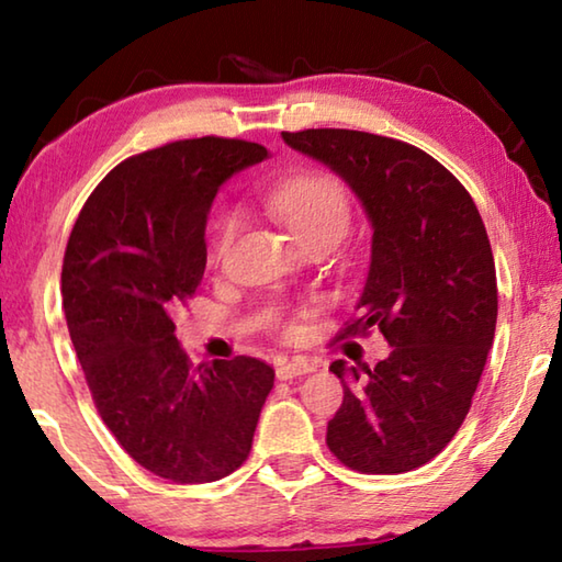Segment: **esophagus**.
<instances>
[{"mask_svg":"<svg viewBox=\"0 0 562 562\" xmlns=\"http://www.w3.org/2000/svg\"><path fill=\"white\" fill-rule=\"evenodd\" d=\"M310 372H315V364H310L307 359H290V361H282L278 367V379H294Z\"/></svg>","mask_w":562,"mask_h":562,"instance_id":"1","label":"esophagus"}]
</instances>
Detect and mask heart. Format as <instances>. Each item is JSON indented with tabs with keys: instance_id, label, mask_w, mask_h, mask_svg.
Returning <instances> with one entry per match:
<instances>
[{
	"instance_id": "obj_1",
	"label": "heart",
	"mask_w": 562,
	"mask_h": 562,
	"mask_svg": "<svg viewBox=\"0 0 562 562\" xmlns=\"http://www.w3.org/2000/svg\"><path fill=\"white\" fill-rule=\"evenodd\" d=\"M270 211L290 227L294 240L325 237L335 245L347 233L351 205L347 190L327 173H304L274 186L265 198ZM243 217L237 211H225L215 221L213 252L221 255L240 231Z\"/></svg>"
}]
</instances>
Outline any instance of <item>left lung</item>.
Listing matches in <instances>:
<instances>
[{"mask_svg": "<svg viewBox=\"0 0 562 562\" xmlns=\"http://www.w3.org/2000/svg\"><path fill=\"white\" fill-rule=\"evenodd\" d=\"M284 144L351 188L372 225V258L347 335L376 327L374 369L331 361L345 402L327 446L361 473H404L461 429L496 335V265L479 207L439 160L347 128L282 133Z\"/></svg>", "mask_w": 562, "mask_h": 562, "instance_id": "8db88e82", "label": "left lung"}]
</instances>
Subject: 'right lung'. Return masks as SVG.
I'll use <instances>...</instances> for the list:
<instances>
[{"label":"right lung","instance_id":"1","mask_svg":"<svg viewBox=\"0 0 562 562\" xmlns=\"http://www.w3.org/2000/svg\"><path fill=\"white\" fill-rule=\"evenodd\" d=\"M268 156L215 136L133 156L93 190L66 245V325L93 402L131 459L166 481L240 469L274 384L255 357L193 367L173 325L203 280L217 190Z\"/></svg>","mask_w":562,"mask_h":562}]
</instances>
